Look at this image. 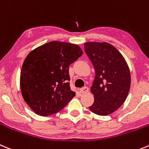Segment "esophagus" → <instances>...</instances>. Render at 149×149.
Listing matches in <instances>:
<instances>
[{
    "mask_svg": "<svg viewBox=\"0 0 149 149\" xmlns=\"http://www.w3.org/2000/svg\"><path fill=\"white\" fill-rule=\"evenodd\" d=\"M80 92H81V93H87L88 91V87H83V88H81V89L79 90Z\"/></svg>",
    "mask_w": 149,
    "mask_h": 149,
    "instance_id": "1",
    "label": "esophagus"
}]
</instances>
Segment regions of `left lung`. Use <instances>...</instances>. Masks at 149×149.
Instances as JSON below:
<instances>
[{"instance_id":"left-lung-1","label":"left lung","mask_w":149,"mask_h":149,"mask_svg":"<svg viewBox=\"0 0 149 149\" xmlns=\"http://www.w3.org/2000/svg\"><path fill=\"white\" fill-rule=\"evenodd\" d=\"M84 49L96 73L91 88L94 102L89 109L100 116L109 115L126 100L131 86L129 68L121 53L108 43L87 42Z\"/></svg>"}]
</instances>
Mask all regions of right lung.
Returning a JSON list of instances; mask_svg holds the SVG:
<instances>
[{
    "instance_id": "right-lung-1",
    "label": "right lung",
    "mask_w": 149,
    "mask_h": 149,
    "mask_svg": "<svg viewBox=\"0 0 149 149\" xmlns=\"http://www.w3.org/2000/svg\"><path fill=\"white\" fill-rule=\"evenodd\" d=\"M82 53L78 45L53 41L28 54L20 85L24 100L36 114L56 113L76 95L70 87L69 66Z\"/></svg>"
}]
</instances>
